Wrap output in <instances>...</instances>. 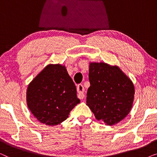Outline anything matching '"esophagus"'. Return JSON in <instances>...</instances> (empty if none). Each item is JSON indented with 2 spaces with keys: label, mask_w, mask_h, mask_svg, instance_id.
I'll use <instances>...</instances> for the list:
<instances>
[{
  "label": "esophagus",
  "mask_w": 157,
  "mask_h": 157,
  "mask_svg": "<svg viewBox=\"0 0 157 157\" xmlns=\"http://www.w3.org/2000/svg\"><path fill=\"white\" fill-rule=\"evenodd\" d=\"M77 91H78V97L80 99H83L84 98V87L82 84H78L77 86Z\"/></svg>",
  "instance_id": "34e87169"
}]
</instances>
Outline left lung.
Wrapping results in <instances>:
<instances>
[{
	"label": "left lung",
	"mask_w": 157,
	"mask_h": 157,
	"mask_svg": "<svg viewBox=\"0 0 157 157\" xmlns=\"http://www.w3.org/2000/svg\"><path fill=\"white\" fill-rule=\"evenodd\" d=\"M90 87L86 105L96 119L112 126L132 110L135 89L132 80L119 66L104 62L89 63Z\"/></svg>",
	"instance_id": "8db88e82"
}]
</instances>
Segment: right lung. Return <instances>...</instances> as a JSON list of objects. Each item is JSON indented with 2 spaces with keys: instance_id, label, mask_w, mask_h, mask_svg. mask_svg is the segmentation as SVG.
Here are the masks:
<instances>
[{
  "instance_id": "add662e5",
  "label": "right lung",
  "mask_w": 157,
  "mask_h": 157,
  "mask_svg": "<svg viewBox=\"0 0 157 157\" xmlns=\"http://www.w3.org/2000/svg\"><path fill=\"white\" fill-rule=\"evenodd\" d=\"M26 102L38 121L55 126L67 119L80 100L66 66L58 63L47 65L31 81L27 88Z\"/></svg>"
}]
</instances>
